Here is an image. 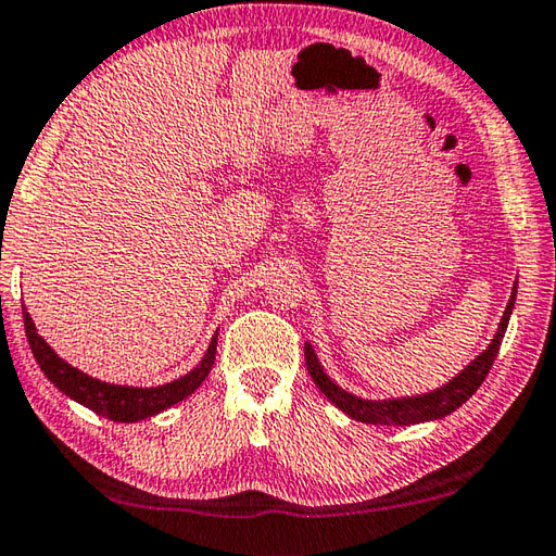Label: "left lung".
I'll return each mask as SVG.
<instances>
[{"instance_id": "1", "label": "left lung", "mask_w": 556, "mask_h": 556, "mask_svg": "<svg viewBox=\"0 0 556 556\" xmlns=\"http://www.w3.org/2000/svg\"><path fill=\"white\" fill-rule=\"evenodd\" d=\"M516 288H518V280L516 286H513L506 312L504 317H501L498 329L494 333V339H491V343L486 345V351H481L463 372H457L453 380L445 382L443 387H438L433 392L416 394V396H396V400H363V396H355L351 392L341 390V387L333 382L327 372H324L317 353L312 349V343H305L307 370L312 375L314 384L321 390V394L327 396L333 406H339L343 414H349L361 424L414 426L424 421H435V418H443L447 414H453L455 408L463 406L469 396L479 390L481 382H484V377L489 375L491 365H494L501 341H504V333L508 329L510 312H513V305H516V295H518Z\"/></svg>"}]
</instances>
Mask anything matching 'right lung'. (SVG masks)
<instances>
[{
    "label": "right lung",
    "instance_id": "obj_1",
    "mask_svg": "<svg viewBox=\"0 0 556 556\" xmlns=\"http://www.w3.org/2000/svg\"><path fill=\"white\" fill-rule=\"evenodd\" d=\"M24 327H26L28 345L30 351H34V358L38 361L40 370L46 372L48 380L55 384L62 394H67L70 400L84 404L103 418L123 421V424L142 421V418H150L154 414L164 412V408L184 402L188 394H193L198 387L203 384L207 372L213 368L215 351H217V333H215L203 355V361L198 363L191 372L179 377V380L166 382L160 387H125V384L101 382L97 377L72 368L67 361H62L60 355L46 343V339L36 331V324L30 319L26 307H24Z\"/></svg>",
    "mask_w": 556,
    "mask_h": 556
}]
</instances>
